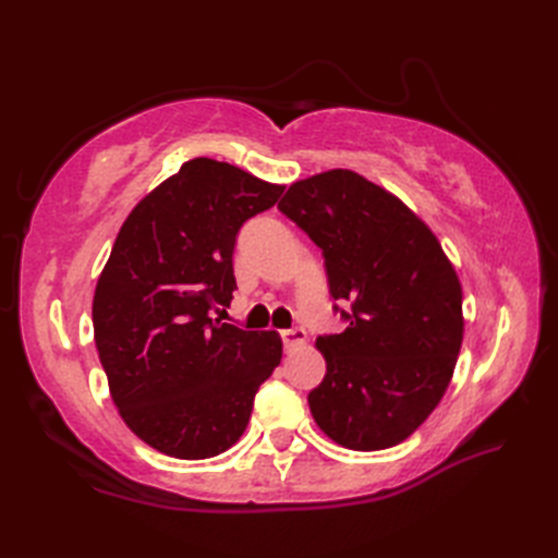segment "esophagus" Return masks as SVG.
Returning a JSON list of instances; mask_svg holds the SVG:
<instances>
[{
    "label": "esophagus",
    "mask_w": 558,
    "mask_h": 558,
    "mask_svg": "<svg viewBox=\"0 0 558 558\" xmlns=\"http://www.w3.org/2000/svg\"><path fill=\"white\" fill-rule=\"evenodd\" d=\"M280 338L286 342V348H294V345H302L306 340V330L304 328H288V330H280Z\"/></svg>",
    "instance_id": "1"
}]
</instances>
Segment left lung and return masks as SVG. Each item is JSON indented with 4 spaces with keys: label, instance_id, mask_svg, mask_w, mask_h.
I'll return each instance as SVG.
<instances>
[{
    "label": "left lung",
    "instance_id": "left-lung-1",
    "mask_svg": "<svg viewBox=\"0 0 558 558\" xmlns=\"http://www.w3.org/2000/svg\"><path fill=\"white\" fill-rule=\"evenodd\" d=\"M278 208L322 248L348 328L318 336L314 420L352 450L398 446L441 402L462 345V288L429 225L352 170L294 182ZM338 310V306H336Z\"/></svg>",
    "mask_w": 558,
    "mask_h": 558
}]
</instances>
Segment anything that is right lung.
Returning <instances> with one entry per match:
<instances>
[{
  "label": "right lung",
  "instance_id": "1",
  "mask_svg": "<svg viewBox=\"0 0 558 558\" xmlns=\"http://www.w3.org/2000/svg\"><path fill=\"white\" fill-rule=\"evenodd\" d=\"M282 189L194 158L141 198L117 234L93 294V333L122 420L165 456L201 460L234 446L280 364L276 330L210 312L236 290V232Z\"/></svg>",
  "mask_w": 558,
  "mask_h": 558
}]
</instances>
